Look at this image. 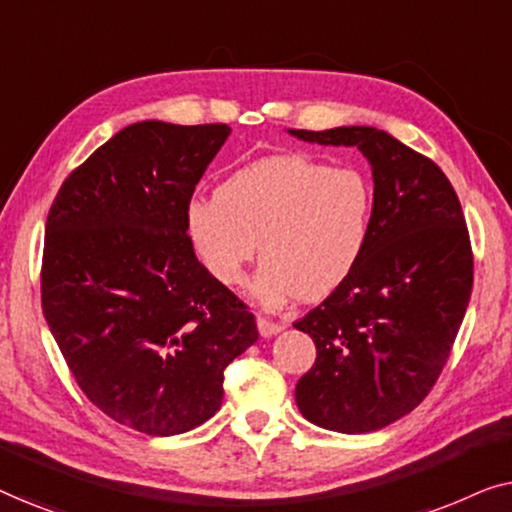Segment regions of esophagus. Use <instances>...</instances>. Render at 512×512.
<instances>
[{"mask_svg":"<svg viewBox=\"0 0 512 512\" xmlns=\"http://www.w3.org/2000/svg\"><path fill=\"white\" fill-rule=\"evenodd\" d=\"M256 324H258V333H261L263 338H270V335H277V333L284 328L282 321H272V319H268V317H258Z\"/></svg>","mask_w":512,"mask_h":512,"instance_id":"34e87169","label":"esophagus"}]
</instances>
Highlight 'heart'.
<instances>
[{
	"instance_id": "1",
	"label": "heart",
	"mask_w": 512,
	"mask_h": 512,
	"mask_svg": "<svg viewBox=\"0 0 512 512\" xmlns=\"http://www.w3.org/2000/svg\"><path fill=\"white\" fill-rule=\"evenodd\" d=\"M373 202V186L356 167L284 153L230 174L216 198L193 200L186 226L209 275L226 286L240 282L261 240L254 293L275 307L296 296L326 298L352 275Z\"/></svg>"
}]
</instances>
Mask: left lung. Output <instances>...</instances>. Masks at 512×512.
Returning <instances> with one entry per match:
<instances>
[{
  "mask_svg": "<svg viewBox=\"0 0 512 512\" xmlns=\"http://www.w3.org/2000/svg\"><path fill=\"white\" fill-rule=\"evenodd\" d=\"M305 142L356 146L373 167L375 202L361 261L298 319L317 345L296 384L305 419L368 433L417 408L450 359L473 291V249L450 179L384 130H289Z\"/></svg>",
  "mask_w": 512,
  "mask_h": 512,
  "instance_id": "1",
  "label": "left lung"
}]
</instances>
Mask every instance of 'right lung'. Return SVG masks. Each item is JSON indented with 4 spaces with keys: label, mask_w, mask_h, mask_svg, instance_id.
<instances>
[{
    "label": "right lung",
    "mask_w": 512,
    "mask_h": 512,
    "mask_svg": "<svg viewBox=\"0 0 512 512\" xmlns=\"http://www.w3.org/2000/svg\"><path fill=\"white\" fill-rule=\"evenodd\" d=\"M223 123H132L62 181L46 219L41 307L88 401L174 436L221 408L223 370L256 319L209 275L186 233Z\"/></svg>",
    "instance_id": "add662e5"
}]
</instances>
